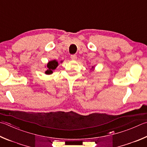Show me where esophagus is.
Masks as SVG:
<instances>
[{
    "label": "esophagus",
    "mask_w": 147,
    "mask_h": 147,
    "mask_svg": "<svg viewBox=\"0 0 147 147\" xmlns=\"http://www.w3.org/2000/svg\"><path fill=\"white\" fill-rule=\"evenodd\" d=\"M71 58L73 60H76V58H77V57H76V55H71Z\"/></svg>",
    "instance_id": "obj_1"
}]
</instances>
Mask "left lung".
I'll return each instance as SVG.
<instances>
[{"instance_id": "8db88e82", "label": "left lung", "mask_w": 147, "mask_h": 147, "mask_svg": "<svg viewBox=\"0 0 147 147\" xmlns=\"http://www.w3.org/2000/svg\"><path fill=\"white\" fill-rule=\"evenodd\" d=\"M94 66H92L91 69H90V71H94Z\"/></svg>"}]
</instances>
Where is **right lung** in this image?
<instances>
[{
    "instance_id": "right-lung-1",
    "label": "right lung",
    "mask_w": 147,
    "mask_h": 147,
    "mask_svg": "<svg viewBox=\"0 0 147 147\" xmlns=\"http://www.w3.org/2000/svg\"><path fill=\"white\" fill-rule=\"evenodd\" d=\"M61 62H62V61H61ZM58 65H59V63H58V61L57 60L49 61L46 65V67H47V71H45V74H47V75L53 74V71L56 69Z\"/></svg>"
}]
</instances>
